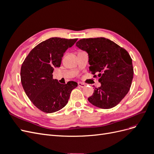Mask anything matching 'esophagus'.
Masks as SVG:
<instances>
[{"instance_id":"obj_1","label":"esophagus","mask_w":154,"mask_h":154,"mask_svg":"<svg viewBox=\"0 0 154 154\" xmlns=\"http://www.w3.org/2000/svg\"><path fill=\"white\" fill-rule=\"evenodd\" d=\"M78 85L79 87H80L82 88H83L84 87H85V84H84L83 83H82V82H78Z\"/></svg>"}]
</instances>
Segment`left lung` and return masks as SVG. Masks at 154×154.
<instances>
[{
	"label": "left lung",
	"instance_id": "8db88e82",
	"mask_svg": "<svg viewBox=\"0 0 154 154\" xmlns=\"http://www.w3.org/2000/svg\"><path fill=\"white\" fill-rule=\"evenodd\" d=\"M76 45L88 54L89 72L94 77L97 74L101 83L88 101L104 109L117 105L128 92L133 79L132 60L127 51L103 37L83 38Z\"/></svg>",
	"mask_w": 154,
	"mask_h": 154
}]
</instances>
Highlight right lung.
<instances>
[{"instance_id":"add662e5","label":"right lung","mask_w":154,"mask_h":154,"mask_svg":"<svg viewBox=\"0 0 154 154\" xmlns=\"http://www.w3.org/2000/svg\"><path fill=\"white\" fill-rule=\"evenodd\" d=\"M76 39L51 38L32 49L23 62L20 78L23 88L32 103L40 110L53 113L66 106L75 82L61 84L53 79L54 68L60 67L66 50Z\"/></svg>"}]
</instances>
